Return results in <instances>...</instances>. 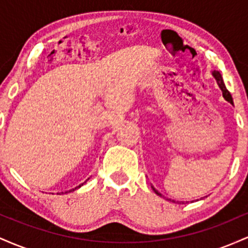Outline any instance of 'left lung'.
<instances>
[{
	"label": "left lung",
	"instance_id": "1",
	"mask_svg": "<svg viewBox=\"0 0 248 248\" xmlns=\"http://www.w3.org/2000/svg\"><path fill=\"white\" fill-rule=\"evenodd\" d=\"M212 76L215 77V78H216V80H217V84H218V86L220 87L221 92H223V96H224V98H225V100H227V101H229V102H231V104H233L232 96H231V94H230V92H229V91L226 90V87H225V84H224V81H223V78H221V75H220V73H219L218 71H213V72H212ZM153 190H154V191H155L156 195H158V196H162L161 193L158 192L157 190L155 189V187H153ZM173 203H175V202H173Z\"/></svg>",
	"mask_w": 248,
	"mask_h": 248
}]
</instances>
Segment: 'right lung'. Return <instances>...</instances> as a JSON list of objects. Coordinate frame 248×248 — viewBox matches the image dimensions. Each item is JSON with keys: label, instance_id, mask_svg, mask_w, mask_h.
Here are the masks:
<instances>
[{"label": "right lung", "instance_id": "right-lung-1", "mask_svg": "<svg viewBox=\"0 0 248 248\" xmlns=\"http://www.w3.org/2000/svg\"><path fill=\"white\" fill-rule=\"evenodd\" d=\"M81 186H82V184H80V186H77V187H75V189H72V190H71V191H75V190H76V189H78V187H80Z\"/></svg>", "mask_w": 248, "mask_h": 248}]
</instances>
